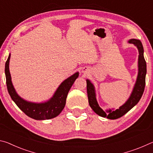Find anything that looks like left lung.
<instances>
[{
    "label": "left lung",
    "instance_id": "1",
    "mask_svg": "<svg viewBox=\"0 0 153 153\" xmlns=\"http://www.w3.org/2000/svg\"><path fill=\"white\" fill-rule=\"evenodd\" d=\"M129 43L133 44L138 49V74L136 84L132 90V92L128 100L116 110H107L104 111L98 105L97 98L94 85L89 79H86L87 83V94L88 98V102L92 110L102 117H107L110 120H116L125 115L128 111L132 108L140 100L143 94L145 87V79L146 74V63L144 57V48L141 41L137 39H130Z\"/></svg>",
    "mask_w": 153,
    "mask_h": 153
}]
</instances>
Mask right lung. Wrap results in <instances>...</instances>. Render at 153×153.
Returning a JSON list of instances; mask_svg holds the SVG:
<instances>
[{
    "mask_svg": "<svg viewBox=\"0 0 153 153\" xmlns=\"http://www.w3.org/2000/svg\"><path fill=\"white\" fill-rule=\"evenodd\" d=\"M9 54L5 63V76L7 90L12 100L25 115L36 120H50L58 116L65 106L67 94L71 87L77 77L79 73H75L61 83L53 97L48 101L41 103L28 102L20 97L15 91L11 82V77L9 72Z\"/></svg>",
    "mask_w": 153,
    "mask_h": 153,
    "instance_id": "1",
    "label": "right lung"
}]
</instances>
